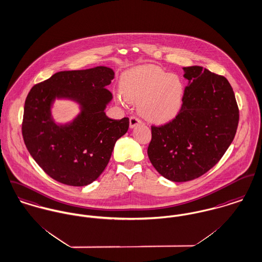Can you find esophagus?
Segmentation results:
<instances>
[{
    "label": "esophagus",
    "instance_id": "esophagus-1",
    "mask_svg": "<svg viewBox=\"0 0 262 262\" xmlns=\"http://www.w3.org/2000/svg\"><path fill=\"white\" fill-rule=\"evenodd\" d=\"M141 123V121L138 119L137 117H135V116H133V117H130V119H129V126H130V128L131 129H133V128H135L137 125H139Z\"/></svg>",
    "mask_w": 262,
    "mask_h": 262
}]
</instances>
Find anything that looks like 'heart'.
Segmentation results:
<instances>
[{
  "label": "heart",
  "instance_id": "b5f03b06",
  "mask_svg": "<svg viewBox=\"0 0 262 262\" xmlns=\"http://www.w3.org/2000/svg\"><path fill=\"white\" fill-rule=\"evenodd\" d=\"M184 84L181 79L163 69L146 65L127 72L122 80L118 100L140 102L139 114L153 124L162 125L174 119L182 106Z\"/></svg>",
  "mask_w": 262,
  "mask_h": 262
}]
</instances>
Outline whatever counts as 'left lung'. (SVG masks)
Listing matches in <instances>:
<instances>
[{
    "label": "left lung",
    "instance_id": "8db88e82",
    "mask_svg": "<svg viewBox=\"0 0 262 262\" xmlns=\"http://www.w3.org/2000/svg\"><path fill=\"white\" fill-rule=\"evenodd\" d=\"M188 80L183 104L172 122L152 127L148 157L173 182L196 179L221 159L234 139L239 112L227 79L200 66L183 68Z\"/></svg>",
    "mask_w": 262,
    "mask_h": 262
}]
</instances>
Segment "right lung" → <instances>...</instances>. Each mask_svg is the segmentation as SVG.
Returning a JSON list of instances; mask_svg holds the SVG:
<instances>
[{"label": "right lung", "mask_w": 262, "mask_h": 262, "mask_svg": "<svg viewBox=\"0 0 262 262\" xmlns=\"http://www.w3.org/2000/svg\"><path fill=\"white\" fill-rule=\"evenodd\" d=\"M114 75L105 66L58 72L27 96L22 125L26 147L56 181L70 186L95 181L107 166L115 143L128 131V118L111 119L105 113L113 99L106 87ZM56 99L77 103L78 114L67 122H56Z\"/></svg>", "instance_id": "add662e5"}]
</instances>
